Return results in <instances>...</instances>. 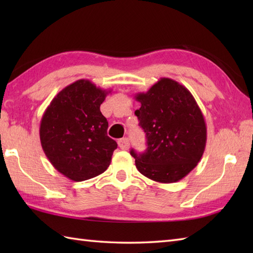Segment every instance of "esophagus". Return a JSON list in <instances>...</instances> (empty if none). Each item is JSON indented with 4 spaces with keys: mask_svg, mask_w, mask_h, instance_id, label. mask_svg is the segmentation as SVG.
<instances>
[{
    "mask_svg": "<svg viewBox=\"0 0 253 253\" xmlns=\"http://www.w3.org/2000/svg\"><path fill=\"white\" fill-rule=\"evenodd\" d=\"M129 139L128 138H123L118 140V147H120L122 150H128L129 149Z\"/></svg>",
    "mask_w": 253,
    "mask_h": 253,
    "instance_id": "esophagus-1",
    "label": "esophagus"
}]
</instances>
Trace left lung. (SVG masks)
Listing matches in <instances>:
<instances>
[{"mask_svg": "<svg viewBox=\"0 0 253 253\" xmlns=\"http://www.w3.org/2000/svg\"><path fill=\"white\" fill-rule=\"evenodd\" d=\"M135 112L146 132L147 150L131 149L136 168L158 182H175L196 168L206 149L207 125L190 91L170 78H161L147 92L135 95Z\"/></svg>", "mask_w": 253, "mask_h": 253, "instance_id": "obj_1", "label": "left lung"}]
</instances>
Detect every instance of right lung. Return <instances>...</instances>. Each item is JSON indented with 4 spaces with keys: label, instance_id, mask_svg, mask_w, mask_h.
<instances>
[{
    "label": "right lung",
    "instance_id": "1",
    "mask_svg": "<svg viewBox=\"0 0 253 253\" xmlns=\"http://www.w3.org/2000/svg\"><path fill=\"white\" fill-rule=\"evenodd\" d=\"M107 93L111 90L90 80H77L55 95L42 116V149L54 169L74 181L105 171L117 148L107 136L109 123L100 111Z\"/></svg>",
    "mask_w": 253,
    "mask_h": 253
}]
</instances>
